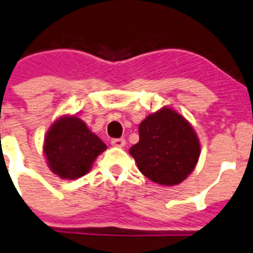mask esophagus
I'll return each instance as SVG.
<instances>
[{
  "label": "esophagus",
  "instance_id": "obj_1",
  "mask_svg": "<svg viewBox=\"0 0 253 253\" xmlns=\"http://www.w3.org/2000/svg\"><path fill=\"white\" fill-rule=\"evenodd\" d=\"M112 145L113 146H117V148H123L125 146V140L124 139H113L112 140Z\"/></svg>",
  "mask_w": 253,
  "mask_h": 253
}]
</instances>
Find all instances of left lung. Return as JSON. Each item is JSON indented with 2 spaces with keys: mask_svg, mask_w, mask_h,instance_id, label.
<instances>
[{
  "mask_svg": "<svg viewBox=\"0 0 253 253\" xmlns=\"http://www.w3.org/2000/svg\"><path fill=\"white\" fill-rule=\"evenodd\" d=\"M129 153L144 176L174 186L194 171L201 145L192 125L172 108L163 107L140 123L139 141Z\"/></svg>",
  "mask_w": 253,
  "mask_h": 253,
  "instance_id": "left-lung-1",
  "label": "left lung"
}]
</instances>
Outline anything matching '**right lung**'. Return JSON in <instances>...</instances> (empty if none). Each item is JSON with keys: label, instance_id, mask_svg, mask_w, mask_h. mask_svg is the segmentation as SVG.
Returning a JSON list of instances; mask_svg holds the SVG:
<instances>
[{"label": "right lung", "instance_id": "add662e5", "mask_svg": "<svg viewBox=\"0 0 253 253\" xmlns=\"http://www.w3.org/2000/svg\"><path fill=\"white\" fill-rule=\"evenodd\" d=\"M107 145L77 115H62L48 129L43 154L53 174L74 180L90 171Z\"/></svg>", "mask_w": 253, "mask_h": 253}]
</instances>
